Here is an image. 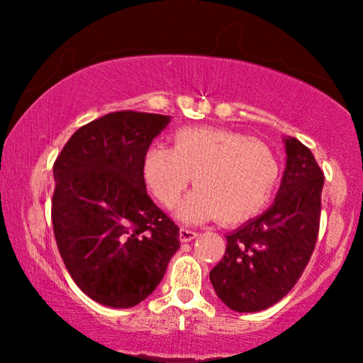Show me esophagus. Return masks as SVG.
<instances>
[{
	"instance_id": "1",
	"label": "esophagus",
	"mask_w": 363,
	"mask_h": 363,
	"mask_svg": "<svg viewBox=\"0 0 363 363\" xmlns=\"http://www.w3.org/2000/svg\"><path fill=\"white\" fill-rule=\"evenodd\" d=\"M196 236H198V233L190 230V228H180V241L182 242H188V241L195 240Z\"/></svg>"
}]
</instances>
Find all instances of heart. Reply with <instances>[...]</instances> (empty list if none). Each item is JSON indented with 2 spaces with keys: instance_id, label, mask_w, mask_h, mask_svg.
<instances>
[{
  "instance_id": "b5f03b06",
  "label": "heart",
  "mask_w": 363,
  "mask_h": 363,
  "mask_svg": "<svg viewBox=\"0 0 363 363\" xmlns=\"http://www.w3.org/2000/svg\"><path fill=\"white\" fill-rule=\"evenodd\" d=\"M281 165L259 138L216 127H183L172 135V148H147L142 173L157 201L172 208L185 188L196 190L178 210L185 221L216 218L238 225L257 215L274 191Z\"/></svg>"
}]
</instances>
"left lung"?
I'll use <instances>...</instances> for the list:
<instances>
[{
    "instance_id": "8db88e82",
    "label": "left lung",
    "mask_w": 363,
    "mask_h": 363,
    "mask_svg": "<svg viewBox=\"0 0 363 363\" xmlns=\"http://www.w3.org/2000/svg\"><path fill=\"white\" fill-rule=\"evenodd\" d=\"M286 152V172L272 206L226 236L225 256L210 271L216 296L236 312L264 311L279 302L314 252L324 172L297 138H287Z\"/></svg>"
}]
</instances>
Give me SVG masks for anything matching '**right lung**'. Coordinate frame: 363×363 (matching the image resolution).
I'll return each mask as SVG.
<instances>
[{
    "label": "right lung",
    "instance_id": "add662e5",
    "mask_svg": "<svg viewBox=\"0 0 363 363\" xmlns=\"http://www.w3.org/2000/svg\"><path fill=\"white\" fill-rule=\"evenodd\" d=\"M168 116L118 111L86 123L54 162L51 220L59 255L84 294L133 307L155 291L180 228L147 195L142 162Z\"/></svg>",
    "mask_w": 363,
    "mask_h": 363
}]
</instances>
